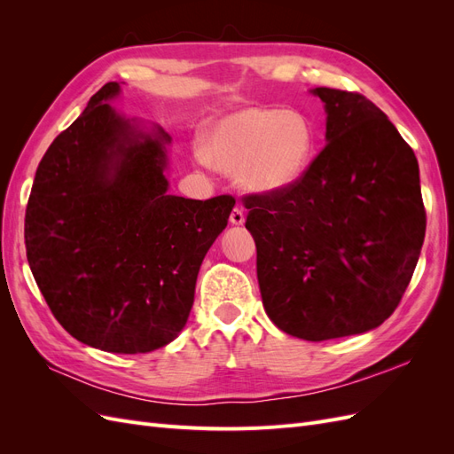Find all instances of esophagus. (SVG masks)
<instances>
[{
	"instance_id": "esophagus-1",
	"label": "esophagus",
	"mask_w": 454,
	"mask_h": 454,
	"mask_svg": "<svg viewBox=\"0 0 454 454\" xmlns=\"http://www.w3.org/2000/svg\"><path fill=\"white\" fill-rule=\"evenodd\" d=\"M231 223L232 225H242L244 222H246V215H244V212H242V208H235L231 212Z\"/></svg>"
}]
</instances>
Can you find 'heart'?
Returning a JSON list of instances; mask_svg holds the SVG:
<instances>
[{"mask_svg": "<svg viewBox=\"0 0 454 454\" xmlns=\"http://www.w3.org/2000/svg\"><path fill=\"white\" fill-rule=\"evenodd\" d=\"M314 149L316 130L303 112L255 106L217 121L199 155L237 174L246 189L278 193L303 177Z\"/></svg>", "mask_w": 454, "mask_h": 454, "instance_id": "1", "label": "heart"}]
</instances>
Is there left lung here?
I'll list each match as a JSON object with an SVG mask.
<instances>
[{
  "mask_svg": "<svg viewBox=\"0 0 454 454\" xmlns=\"http://www.w3.org/2000/svg\"><path fill=\"white\" fill-rule=\"evenodd\" d=\"M325 147L299 182L250 193L263 307L284 333L327 340L390 318L413 277L426 232L419 162L360 92L318 87Z\"/></svg>",
  "mask_w": 454,
  "mask_h": 454,
  "instance_id": "8db88e82",
  "label": "left lung"
}]
</instances>
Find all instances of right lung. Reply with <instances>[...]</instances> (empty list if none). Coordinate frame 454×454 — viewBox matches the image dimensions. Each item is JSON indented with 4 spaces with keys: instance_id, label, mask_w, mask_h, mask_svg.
<instances>
[{
    "instance_id": "add662e5",
    "label": "right lung",
    "mask_w": 454,
    "mask_h": 454,
    "mask_svg": "<svg viewBox=\"0 0 454 454\" xmlns=\"http://www.w3.org/2000/svg\"><path fill=\"white\" fill-rule=\"evenodd\" d=\"M107 83L41 159L26 206V257L67 333L117 354L151 352L182 332L202 259L235 197L168 195L164 144L134 129Z\"/></svg>"
}]
</instances>
